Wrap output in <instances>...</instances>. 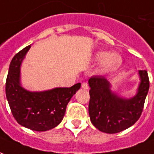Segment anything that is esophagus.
Returning <instances> with one entry per match:
<instances>
[{
	"label": "esophagus",
	"mask_w": 154,
	"mask_h": 154,
	"mask_svg": "<svg viewBox=\"0 0 154 154\" xmlns=\"http://www.w3.org/2000/svg\"><path fill=\"white\" fill-rule=\"evenodd\" d=\"M81 86H82V88H84V89H88V85L87 82H83Z\"/></svg>",
	"instance_id": "obj_1"
}]
</instances>
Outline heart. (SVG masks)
Here are the masks:
<instances>
[{
    "mask_svg": "<svg viewBox=\"0 0 154 154\" xmlns=\"http://www.w3.org/2000/svg\"><path fill=\"white\" fill-rule=\"evenodd\" d=\"M94 58L97 61H102L101 71L103 73L116 69L122 64L121 57L115 53L108 54L106 51H98Z\"/></svg>",
    "mask_w": 154,
    "mask_h": 154,
    "instance_id": "obj_1",
    "label": "heart"
}]
</instances>
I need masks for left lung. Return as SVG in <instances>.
I'll use <instances>...</instances> for the list:
<instances>
[{
    "instance_id": "left-lung-1",
    "label": "left lung",
    "mask_w": 154,
    "mask_h": 154,
    "mask_svg": "<svg viewBox=\"0 0 154 154\" xmlns=\"http://www.w3.org/2000/svg\"><path fill=\"white\" fill-rule=\"evenodd\" d=\"M139 74L141 81L138 93L131 98L120 97L112 93L104 76L94 75L88 79V113L92 124L97 130L115 134L131 127L139 120L149 88L147 70H140Z\"/></svg>"
}]
</instances>
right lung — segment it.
I'll return each mask as SVG.
<instances>
[{"instance_id": "add662e5", "label": "right lung", "mask_w": 154, "mask_h": 154, "mask_svg": "<svg viewBox=\"0 0 154 154\" xmlns=\"http://www.w3.org/2000/svg\"><path fill=\"white\" fill-rule=\"evenodd\" d=\"M29 48L30 46L23 48L11 60L5 83V94L11 112L19 124L32 131H46L60 124L67 104L81 84L43 92L24 89L20 85V65Z\"/></svg>"}]
</instances>
